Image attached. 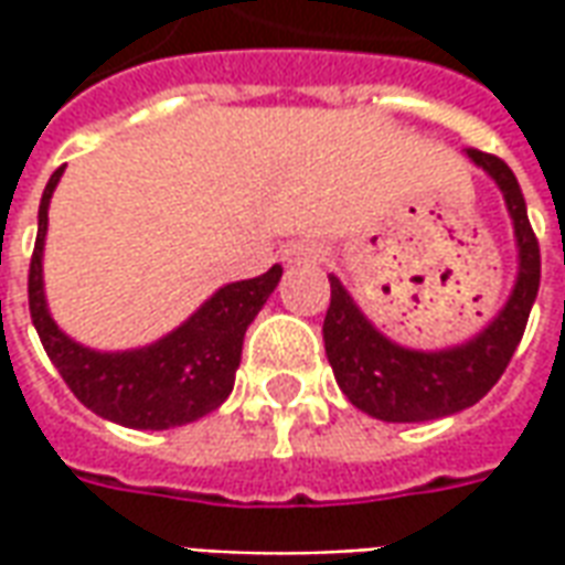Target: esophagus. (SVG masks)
Listing matches in <instances>:
<instances>
[{"instance_id":"1","label":"esophagus","mask_w":565,"mask_h":565,"mask_svg":"<svg viewBox=\"0 0 565 565\" xmlns=\"http://www.w3.org/2000/svg\"><path fill=\"white\" fill-rule=\"evenodd\" d=\"M330 257V247L320 245L315 238H302V242H294V245L284 250V259L294 263V266H320Z\"/></svg>"}]
</instances>
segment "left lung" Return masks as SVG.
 <instances>
[{"instance_id": "8db88e82", "label": "left lung", "mask_w": 565, "mask_h": 565, "mask_svg": "<svg viewBox=\"0 0 565 565\" xmlns=\"http://www.w3.org/2000/svg\"><path fill=\"white\" fill-rule=\"evenodd\" d=\"M475 166H481L502 190L509 205L514 235L521 247V271L511 290V299L499 318L472 342L448 351H408L384 339L369 323L354 299L348 296L335 275H330V308L323 320V344L335 372V381L351 403L366 415L387 424H417L436 417L457 415L484 396L509 366L511 354L530 320V308L539 294L542 254L535 238L521 184L505 162L484 153L466 150Z\"/></svg>"}]
</instances>
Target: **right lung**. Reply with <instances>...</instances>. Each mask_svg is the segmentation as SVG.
I'll return each instance as SVG.
<instances>
[{
	"instance_id": "1",
	"label": "right lung",
	"mask_w": 565,
	"mask_h": 565,
	"mask_svg": "<svg viewBox=\"0 0 565 565\" xmlns=\"http://www.w3.org/2000/svg\"><path fill=\"white\" fill-rule=\"evenodd\" d=\"M60 174L63 169L51 174L39 205V235L30 259V315L68 391L99 417L132 429H172L214 412L233 393L245 330L281 281V266L221 287L193 318L148 348L124 354L90 351L60 332L44 306L42 247L47 205Z\"/></svg>"
}]
</instances>
